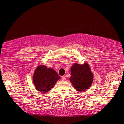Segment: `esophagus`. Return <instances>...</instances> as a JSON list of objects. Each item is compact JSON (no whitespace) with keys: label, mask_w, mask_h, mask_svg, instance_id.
I'll list each match as a JSON object with an SVG mask.
<instances>
[{"label":"esophagus","mask_w":124,"mask_h":124,"mask_svg":"<svg viewBox=\"0 0 124 124\" xmlns=\"http://www.w3.org/2000/svg\"><path fill=\"white\" fill-rule=\"evenodd\" d=\"M61 80H62V81H65L66 80V77H65V76H62V77H61Z\"/></svg>","instance_id":"obj_1"}]
</instances>
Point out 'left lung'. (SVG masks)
I'll list each match as a JSON object with an SVG mask.
<instances>
[{
	"label": "left lung",
	"mask_w": 124,
	"mask_h": 124,
	"mask_svg": "<svg viewBox=\"0 0 124 124\" xmlns=\"http://www.w3.org/2000/svg\"><path fill=\"white\" fill-rule=\"evenodd\" d=\"M70 71L69 80L76 90L83 92L89 89L93 82V75L88 63H75L71 66Z\"/></svg>",
	"instance_id": "obj_1"
}]
</instances>
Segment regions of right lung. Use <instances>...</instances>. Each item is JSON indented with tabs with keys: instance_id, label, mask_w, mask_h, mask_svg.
<instances>
[{
	"instance_id": "obj_1",
	"label": "right lung",
	"mask_w": 124,
	"mask_h": 124,
	"mask_svg": "<svg viewBox=\"0 0 124 124\" xmlns=\"http://www.w3.org/2000/svg\"><path fill=\"white\" fill-rule=\"evenodd\" d=\"M60 78V77L56 71L44 65L38 66L32 76V81L36 89L43 94L47 93L53 88Z\"/></svg>"
}]
</instances>
